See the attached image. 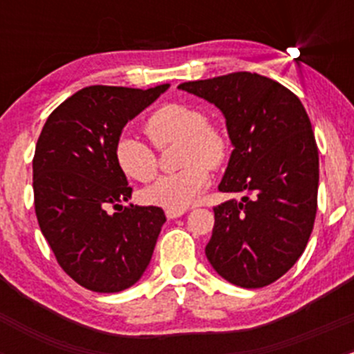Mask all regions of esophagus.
<instances>
[{
	"label": "esophagus",
	"instance_id": "esophagus-1",
	"mask_svg": "<svg viewBox=\"0 0 354 354\" xmlns=\"http://www.w3.org/2000/svg\"><path fill=\"white\" fill-rule=\"evenodd\" d=\"M187 214V210H174V209H167L166 210V217L167 219H176V217H181Z\"/></svg>",
	"mask_w": 354,
	"mask_h": 354
}]
</instances>
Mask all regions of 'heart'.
<instances>
[{
  "label": "heart",
  "mask_w": 354,
  "mask_h": 354,
  "mask_svg": "<svg viewBox=\"0 0 354 354\" xmlns=\"http://www.w3.org/2000/svg\"><path fill=\"white\" fill-rule=\"evenodd\" d=\"M145 133L159 149L178 144L176 166L181 169L159 178L144 192L147 202L185 210L210 185V169L223 166L230 156V140L219 127L207 123L202 111L185 104L157 108L145 120ZM114 160L124 176L149 183L157 174V157L151 145L131 135H121L114 145Z\"/></svg>",
  "instance_id": "b5f03b06"
}]
</instances>
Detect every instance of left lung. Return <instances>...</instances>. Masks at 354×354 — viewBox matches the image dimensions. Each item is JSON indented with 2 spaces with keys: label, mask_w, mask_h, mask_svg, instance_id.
Wrapping results in <instances>:
<instances>
[{
  "label": "left lung",
  "mask_w": 354,
  "mask_h": 354,
  "mask_svg": "<svg viewBox=\"0 0 354 354\" xmlns=\"http://www.w3.org/2000/svg\"><path fill=\"white\" fill-rule=\"evenodd\" d=\"M178 88L223 111L234 149L219 190L243 195L214 207L207 260L231 284L267 286L301 257L315 223L319 149L308 114L289 88L250 71Z\"/></svg>",
  "instance_id": "left-lung-1"
}]
</instances>
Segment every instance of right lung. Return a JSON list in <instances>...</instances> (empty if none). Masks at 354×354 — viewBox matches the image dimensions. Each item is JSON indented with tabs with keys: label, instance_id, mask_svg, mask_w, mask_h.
<instances>
[{
	"label": "right lung",
	"instance_id": "obj_1",
	"mask_svg": "<svg viewBox=\"0 0 354 354\" xmlns=\"http://www.w3.org/2000/svg\"><path fill=\"white\" fill-rule=\"evenodd\" d=\"M167 87L91 85L53 111L39 135L32 160L35 216L59 267L91 291L133 286L166 223L160 207L121 205L131 188L114 145L124 124ZM109 205L118 212L109 214Z\"/></svg>",
	"mask_w": 354,
	"mask_h": 354
}]
</instances>
